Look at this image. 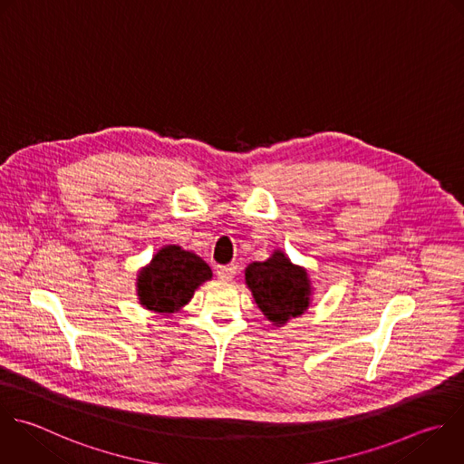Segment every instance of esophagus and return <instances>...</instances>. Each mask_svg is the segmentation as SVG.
Listing matches in <instances>:
<instances>
[{"mask_svg": "<svg viewBox=\"0 0 464 464\" xmlns=\"http://www.w3.org/2000/svg\"><path fill=\"white\" fill-rule=\"evenodd\" d=\"M236 272H237V266H236V265H219V266L216 268L218 277L223 279V281H230V279L236 276Z\"/></svg>", "mask_w": 464, "mask_h": 464, "instance_id": "obj_1", "label": "esophagus"}]
</instances>
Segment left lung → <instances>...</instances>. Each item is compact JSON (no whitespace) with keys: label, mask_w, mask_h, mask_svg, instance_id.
<instances>
[{"label":"left lung","mask_w":464,"mask_h":464,"mask_svg":"<svg viewBox=\"0 0 464 464\" xmlns=\"http://www.w3.org/2000/svg\"><path fill=\"white\" fill-rule=\"evenodd\" d=\"M245 281L259 310L276 324H285L308 306L310 283L306 270L294 266L283 252H276L266 261L248 265Z\"/></svg>","instance_id":"obj_1"}]
</instances>
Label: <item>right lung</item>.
Returning <instances> with one entry per match:
<instances>
[{
    "label": "right lung",
    "mask_w": 464,
    "mask_h": 464,
    "mask_svg": "<svg viewBox=\"0 0 464 464\" xmlns=\"http://www.w3.org/2000/svg\"><path fill=\"white\" fill-rule=\"evenodd\" d=\"M212 277L210 266L179 246L161 248L138 279L141 304L154 312H172L183 306L194 290Z\"/></svg>",
    "instance_id": "1"
}]
</instances>
